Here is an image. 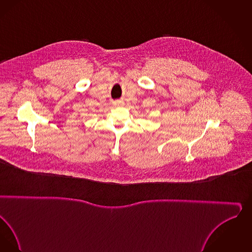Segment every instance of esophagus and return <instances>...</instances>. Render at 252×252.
Listing matches in <instances>:
<instances>
[{"mask_svg":"<svg viewBox=\"0 0 252 252\" xmlns=\"http://www.w3.org/2000/svg\"><path fill=\"white\" fill-rule=\"evenodd\" d=\"M123 104H124V103H123V101H121V100H116V101H114V105H115V106H119V107H120V106H123Z\"/></svg>","mask_w":252,"mask_h":252,"instance_id":"esophagus-1","label":"esophagus"}]
</instances>
